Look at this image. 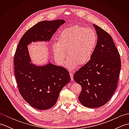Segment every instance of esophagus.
Returning a JSON list of instances; mask_svg holds the SVG:
<instances>
[{"mask_svg": "<svg viewBox=\"0 0 129 129\" xmlns=\"http://www.w3.org/2000/svg\"><path fill=\"white\" fill-rule=\"evenodd\" d=\"M70 78H71V80H74L73 73H70Z\"/></svg>", "mask_w": 129, "mask_h": 129, "instance_id": "obj_1", "label": "esophagus"}]
</instances>
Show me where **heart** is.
Here are the masks:
<instances>
[{"instance_id": "b5f03b06", "label": "heart", "mask_w": 129, "mask_h": 129, "mask_svg": "<svg viewBox=\"0 0 129 129\" xmlns=\"http://www.w3.org/2000/svg\"><path fill=\"white\" fill-rule=\"evenodd\" d=\"M98 41L94 29L79 25L67 28L60 33L57 43L53 45L54 55L59 64L63 65L69 56L67 65L73 69L78 64L85 65L91 59Z\"/></svg>"}]
</instances>
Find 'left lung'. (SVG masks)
I'll list each match as a JSON object with an SVG mask.
<instances>
[{"label":"left lung","instance_id":"obj_1","mask_svg":"<svg viewBox=\"0 0 129 129\" xmlns=\"http://www.w3.org/2000/svg\"><path fill=\"white\" fill-rule=\"evenodd\" d=\"M98 42L90 61L74 75L81 86L79 100L84 106L96 108L108 103L116 89L121 70V59L113 38L94 24Z\"/></svg>","mask_w":129,"mask_h":129}]
</instances>
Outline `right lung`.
Wrapping results in <instances>:
<instances>
[{"instance_id":"obj_1","label":"right lung","mask_w":129,"mask_h":129,"mask_svg":"<svg viewBox=\"0 0 129 129\" xmlns=\"http://www.w3.org/2000/svg\"><path fill=\"white\" fill-rule=\"evenodd\" d=\"M65 22L59 19L36 24L23 35L14 55V74L19 91L30 105L38 110H46L55 104L60 91L69 83L70 77L64 67L50 63L37 67L30 63L27 45L31 42L49 41Z\"/></svg>"}]
</instances>
